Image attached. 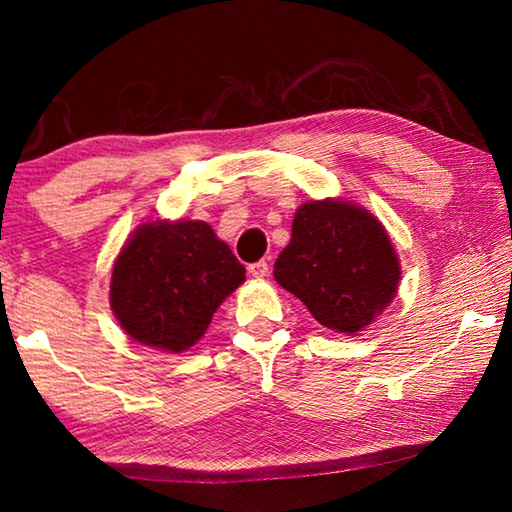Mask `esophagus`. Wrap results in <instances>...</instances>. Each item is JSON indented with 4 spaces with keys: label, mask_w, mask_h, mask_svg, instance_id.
Listing matches in <instances>:
<instances>
[{
    "label": "esophagus",
    "mask_w": 512,
    "mask_h": 512,
    "mask_svg": "<svg viewBox=\"0 0 512 512\" xmlns=\"http://www.w3.org/2000/svg\"><path fill=\"white\" fill-rule=\"evenodd\" d=\"M248 273L253 275V277H259V280H262V277H266V275H268V264L264 262V259H259V262H255V264H250V266H248Z\"/></svg>",
    "instance_id": "obj_1"
}]
</instances>
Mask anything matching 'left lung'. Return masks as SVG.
Masks as SVG:
<instances>
[{"instance_id":"1","label":"left lung","mask_w":512,"mask_h":512,"mask_svg":"<svg viewBox=\"0 0 512 512\" xmlns=\"http://www.w3.org/2000/svg\"><path fill=\"white\" fill-rule=\"evenodd\" d=\"M273 275L320 325L350 336L391 305L400 259L384 225L368 210L325 198L298 207L291 241Z\"/></svg>"}]
</instances>
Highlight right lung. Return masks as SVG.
I'll use <instances>...</instances> for the list:
<instances>
[{
	"instance_id": "right-lung-1",
	"label": "right lung",
	"mask_w": 512,
	"mask_h": 512,
	"mask_svg": "<svg viewBox=\"0 0 512 512\" xmlns=\"http://www.w3.org/2000/svg\"><path fill=\"white\" fill-rule=\"evenodd\" d=\"M244 280V264L205 221H151L112 266L110 307L131 339L176 354L201 341Z\"/></svg>"
}]
</instances>
